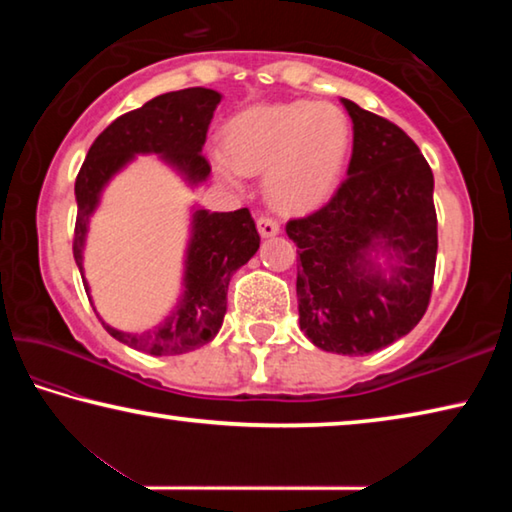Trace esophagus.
Masks as SVG:
<instances>
[{
	"label": "esophagus",
	"mask_w": 512,
	"mask_h": 512,
	"mask_svg": "<svg viewBox=\"0 0 512 512\" xmlns=\"http://www.w3.org/2000/svg\"><path fill=\"white\" fill-rule=\"evenodd\" d=\"M257 230L262 237H275L280 232V225L271 216H259L257 219Z\"/></svg>",
	"instance_id": "34e87169"
}]
</instances>
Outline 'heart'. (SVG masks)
Listing matches in <instances>:
<instances>
[{
    "label": "heart",
    "mask_w": 512,
    "mask_h": 512,
    "mask_svg": "<svg viewBox=\"0 0 512 512\" xmlns=\"http://www.w3.org/2000/svg\"><path fill=\"white\" fill-rule=\"evenodd\" d=\"M352 142L350 119L334 103L291 101L241 112L225 128V153L214 169L241 187L244 173H266L271 203L282 212H309L339 187Z\"/></svg>",
    "instance_id": "1"
}]
</instances>
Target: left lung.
<instances>
[{
	"mask_svg": "<svg viewBox=\"0 0 512 512\" xmlns=\"http://www.w3.org/2000/svg\"><path fill=\"white\" fill-rule=\"evenodd\" d=\"M341 103L352 119L348 178L287 235L300 255V329L320 350L359 357L402 339L427 311L438 221L433 173L411 137Z\"/></svg>",
	"mask_w": 512,
	"mask_h": 512,
	"instance_id": "obj_1",
	"label": "left lung"
}]
</instances>
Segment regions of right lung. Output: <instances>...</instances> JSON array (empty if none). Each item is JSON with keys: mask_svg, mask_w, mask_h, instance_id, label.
<instances>
[{"mask_svg": "<svg viewBox=\"0 0 512 512\" xmlns=\"http://www.w3.org/2000/svg\"><path fill=\"white\" fill-rule=\"evenodd\" d=\"M221 99L223 94L207 88L160 94L146 101L142 108L112 121L90 146L74 185L76 205H79L74 259L90 302V284L85 280V241H88L92 216L99 210L110 180L124 171L137 155H158V160L176 171L189 189L203 185L210 178V164L201 151L207 126ZM257 248L259 235L246 207L235 212H210L201 205H192L183 257V282H180L178 302L169 316L146 332H124L97 316L108 334L128 348L153 357L192 352L219 334L228 309V284L232 275L257 253Z\"/></svg>", "mask_w": 512, "mask_h": 512, "instance_id": "add662e5", "label": "right lung"}]
</instances>
